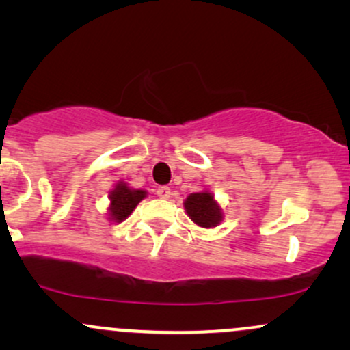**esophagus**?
<instances>
[{"mask_svg": "<svg viewBox=\"0 0 350 350\" xmlns=\"http://www.w3.org/2000/svg\"><path fill=\"white\" fill-rule=\"evenodd\" d=\"M156 194H158L159 199H170L171 198V189L167 186H159L156 189Z\"/></svg>", "mask_w": 350, "mask_h": 350, "instance_id": "esophagus-1", "label": "esophagus"}]
</instances>
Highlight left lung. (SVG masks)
<instances>
[{"mask_svg":"<svg viewBox=\"0 0 350 350\" xmlns=\"http://www.w3.org/2000/svg\"><path fill=\"white\" fill-rule=\"evenodd\" d=\"M187 215L200 227H215L222 220V211L211 192H196L184 202Z\"/></svg>","mask_w":350,"mask_h":350,"instance_id":"left-lung-1","label":"left lung"}]
</instances>
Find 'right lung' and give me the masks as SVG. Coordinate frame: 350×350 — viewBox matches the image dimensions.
Returning <instances> with one entry per match:
<instances>
[{
  "label": "right lung",
  "mask_w": 350,
  "mask_h": 350,
  "mask_svg": "<svg viewBox=\"0 0 350 350\" xmlns=\"http://www.w3.org/2000/svg\"><path fill=\"white\" fill-rule=\"evenodd\" d=\"M144 196H146L144 191H135L123 183L116 184L113 191L110 192V219L115 222H122L133 212V208L138 206L139 200L144 199Z\"/></svg>",
  "instance_id": "obj_1"
}]
</instances>
